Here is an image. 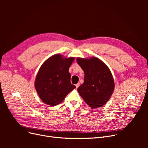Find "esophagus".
<instances>
[{"label": "esophagus", "instance_id": "34e87169", "mask_svg": "<svg viewBox=\"0 0 148 148\" xmlns=\"http://www.w3.org/2000/svg\"><path fill=\"white\" fill-rule=\"evenodd\" d=\"M75 86H76V88H77H77H78L79 87V83H77V84H76V85H75Z\"/></svg>", "mask_w": 148, "mask_h": 148}]
</instances>
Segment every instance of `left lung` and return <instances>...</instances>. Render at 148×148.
Instances as JSON below:
<instances>
[{"instance_id":"left-lung-1","label":"left lung","mask_w":148,"mask_h":148,"mask_svg":"<svg viewBox=\"0 0 148 148\" xmlns=\"http://www.w3.org/2000/svg\"><path fill=\"white\" fill-rule=\"evenodd\" d=\"M77 62L84 72V83L77 91L92 109L105 105L113 94L115 84L109 67L95 57H77Z\"/></svg>"}]
</instances>
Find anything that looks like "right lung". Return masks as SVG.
Masks as SVG:
<instances>
[{
    "instance_id": "add662e5",
    "label": "right lung",
    "mask_w": 148,
    "mask_h": 148,
    "mask_svg": "<svg viewBox=\"0 0 148 148\" xmlns=\"http://www.w3.org/2000/svg\"><path fill=\"white\" fill-rule=\"evenodd\" d=\"M75 57H64L57 53L47 59L36 77L34 86L41 101L54 106L60 104L76 86L70 82L69 68Z\"/></svg>"
}]
</instances>
